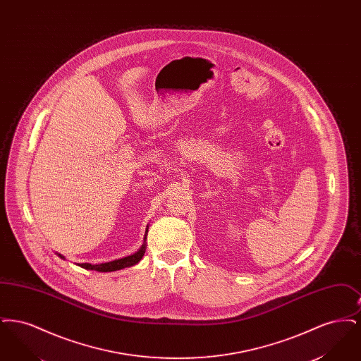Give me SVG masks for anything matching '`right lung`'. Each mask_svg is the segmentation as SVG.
<instances>
[{"mask_svg":"<svg viewBox=\"0 0 361 361\" xmlns=\"http://www.w3.org/2000/svg\"><path fill=\"white\" fill-rule=\"evenodd\" d=\"M147 228H149V226H147ZM146 228V234H145V243L139 247V250L135 252L134 255H131V256H127V257L119 258V259H115V261H109V262H104V264H96V265H92V264H87V262H84V264H78L81 268H85V269H90V271H97V272H112V271H119V269H123V268H128V267H133V265H135L137 264L142 257H143V255H145V252H146V235H147V230ZM59 257H62L61 255H58Z\"/></svg>","mask_w":361,"mask_h":361,"instance_id":"right-lung-1","label":"right lung"}]
</instances>
